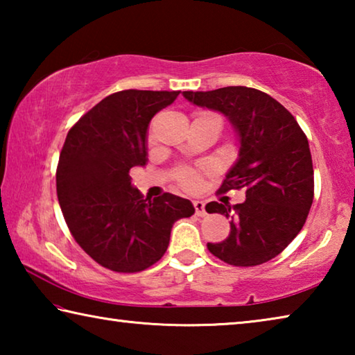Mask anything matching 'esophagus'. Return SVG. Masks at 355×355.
Segmentation results:
<instances>
[{
  "label": "esophagus",
  "instance_id": "1",
  "mask_svg": "<svg viewBox=\"0 0 355 355\" xmlns=\"http://www.w3.org/2000/svg\"><path fill=\"white\" fill-rule=\"evenodd\" d=\"M194 208H196V214L200 216V218H203V216L207 214L205 203H203L202 200H194Z\"/></svg>",
  "mask_w": 355,
  "mask_h": 355
}]
</instances>
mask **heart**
<instances>
[{
  "label": "heart",
  "instance_id": "heart-1",
  "mask_svg": "<svg viewBox=\"0 0 355 355\" xmlns=\"http://www.w3.org/2000/svg\"><path fill=\"white\" fill-rule=\"evenodd\" d=\"M178 180H180V183H182V186H184V188L191 189V188H194V186L197 184V180H199V177H197L196 172L184 171V172L180 173Z\"/></svg>",
  "mask_w": 355,
  "mask_h": 355
}]
</instances>
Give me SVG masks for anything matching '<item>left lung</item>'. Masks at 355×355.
<instances>
[{
    "mask_svg": "<svg viewBox=\"0 0 355 355\" xmlns=\"http://www.w3.org/2000/svg\"><path fill=\"white\" fill-rule=\"evenodd\" d=\"M192 105L218 111L238 136V159L222 192L244 189L238 205L209 202L208 213L230 219V235L208 250L233 266H257L279 255L307 219L313 203V164L296 119L271 95L244 86L183 92Z\"/></svg>",
    "mask_w": 355,
    "mask_h": 355,
    "instance_id": "1",
    "label": "left lung"
}]
</instances>
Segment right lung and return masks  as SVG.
Instances as JSON below:
<instances>
[{
    "mask_svg": "<svg viewBox=\"0 0 355 355\" xmlns=\"http://www.w3.org/2000/svg\"><path fill=\"white\" fill-rule=\"evenodd\" d=\"M180 91L116 92L95 105L65 137L56 191L75 241L101 266L139 272L167 250L173 222L194 214L188 199H144L130 169L147 163L150 120Z\"/></svg>",
    "mask_w": 355,
    "mask_h": 355,
    "instance_id": "obj_1",
    "label": "right lung"
}]
</instances>
